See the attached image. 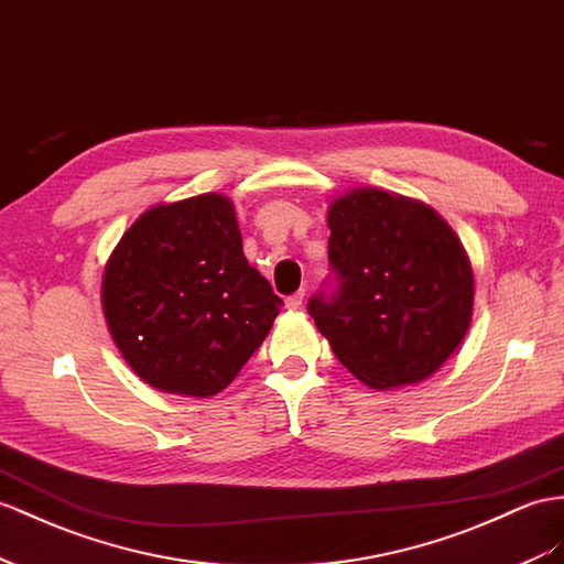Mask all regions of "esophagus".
<instances>
[{
	"mask_svg": "<svg viewBox=\"0 0 564 564\" xmlns=\"http://www.w3.org/2000/svg\"><path fill=\"white\" fill-rule=\"evenodd\" d=\"M302 302H305V293H295V295H291V297H285V307L291 310V312H295V310H300L302 307Z\"/></svg>",
	"mask_w": 564,
	"mask_h": 564,
	"instance_id": "obj_1",
	"label": "esophagus"
}]
</instances>
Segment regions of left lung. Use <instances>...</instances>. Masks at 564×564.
<instances>
[{"label":"left lung","instance_id":"left-lung-1","mask_svg":"<svg viewBox=\"0 0 564 564\" xmlns=\"http://www.w3.org/2000/svg\"><path fill=\"white\" fill-rule=\"evenodd\" d=\"M326 224L340 291L310 300L319 334L373 391L431 379L471 326L465 245L426 202L371 185L330 199Z\"/></svg>","mask_w":564,"mask_h":564}]
</instances>
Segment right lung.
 <instances>
[{
  "mask_svg": "<svg viewBox=\"0 0 564 564\" xmlns=\"http://www.w3.org/2000/svg\"><path fill=\"white\" fill-rule=\"evenodd\" d=\"M102 312L126 365L162 393H221L264 343L281 297L248 264L221 193L159 202L128 226L102 273Z\"/></svg>",
  "mask_w": 564,
  "mask_h": 564,
  "instance_id": "obj_1",
  "label": "right lung"
}]
</instances>
